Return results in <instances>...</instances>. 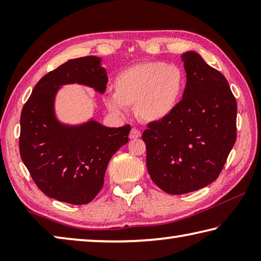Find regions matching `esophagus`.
Returning a JSON list of instances; mask_svg holds the SVG:
<instances>
[{
    "label": "esophagus",
    "mask_w": 261,
    "mask_h": 261,
    "mask_svg": "<svg viewBox=\"0 0 261 261\" xmlns=\"http://www.w3.org/2000/svg\"><path fill=\"white\" fill-rule=\"evenodd\" d=\"M141 136V134H140V131L139 130H137V129H135V127H132L131 129V131H130V139H136V138H139V137Z\"/></svg>",
    "instance_id": "34e87169"
}]
</instances>
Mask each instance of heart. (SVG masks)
<instances>
[{
	"label": "heart",
	"mask_w": 261,
	"mask_h": 261,
	"mask_svg": "<svg viewBox=\"0 0 261 261\" xmlns=\"http://www.w3.org/2000/svg\"><path fill=\"white\" fill-rule=\"evenodd\" d=\"M185 83V73L177 65L144 62L122 70L115 77L114 94L108 95L105 103L115 115H123L126 107H135L140 121L156 123L174 113Z\"/></svg>",
	"instance_id": "1"
}]
</instances>
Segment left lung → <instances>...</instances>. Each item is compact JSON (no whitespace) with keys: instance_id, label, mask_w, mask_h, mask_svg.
Returning <instances> with one entry per match:
<instances>
[{"instance_id":"obj_1","label":"left lung","mask_w":261,"mask_h":261,"mask_svg":"<svg viewBox=\"0 0 261 261\" xmlns=\"http://www.w3.org/2000/svg\"><path fill=\"white\" fill-rule=\"evenodd\" d=\"M180 59L187 72L182 100L169 117L149 123L143 134L149 176L170 194L214 182L236 141L237 103L227 79L196 51Z\"/></svg>"}]
</instances>
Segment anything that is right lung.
<instances>
[{"label":"right lung","mask_w":261,"mask_h":261,"mask_svg":"<svg viewBox=\"0 0 261 261\" xmlns=\"http://www.w3.org/2000/svg\"><path fill=\"white\" fill-rule=\"evenodd\" d=\"M101 57L69 60L45 74L20 115L19 151L34 183L49 198L72 205L92 201L102 189L112 156L129 141L130 125L107 127L90 118L62 123L55 113L60 88L68 84L103 94L108 83Z\"/></svg>","instance_id":"1"}]
</instances>
